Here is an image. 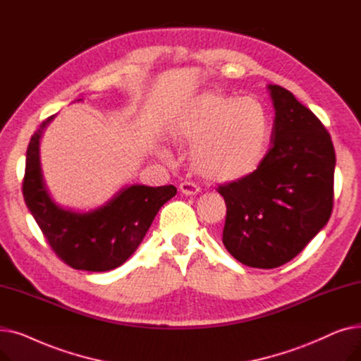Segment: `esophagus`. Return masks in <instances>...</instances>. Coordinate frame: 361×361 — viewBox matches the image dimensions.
Wrapping results in <instances>:
<instances>
[{
    "mask_svg": "<svg viewBox=\"0 0 361 361\" xmlns=\"http://www.w3.org/2000/svg\"><path fill=\"white\" fill-rule=\"evenodd\" d=\"M180 192L184 196H195L200 192V188L197 187V184H195L192 181H184L180 184Z\"/></svg>",
    "mask_w": 361,
    "mask_h": 361,
    "instance_id": "esophagus-1",
    "label": "esophagus"
}]
</instances>
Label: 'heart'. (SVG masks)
<instances>
[{"mask_svg":"<svg viewBox=\"0 0 361 361\" xmlns=\"http://www.w3.org/2000/svg\"><path fill=\"white\" fill-rule=\"evenodd\" d=\"M171 133L178 142L193 143L192 164L203 178L230 183L260 166L272 126L268 108L257 98L209 90L178 114Z\"/></svg>","mask_w":361,"mask_h":361,"instance_id":"1","label":"heart"}]
</instances>
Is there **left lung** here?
<instances>
[{"instance_id": "1", "label": "left lung", "mask_w": 361, "mask_h": 361, "mask_svg": "<svg viewBox=\"0 0 361 361\" xmlns=\"http://www.w3.org/2000/svg\"><path fill=\"white\" fill-rule=\"evenodd\" d=\"M271 149L253 174L218 192L226 203L222 243L238 262L272 269L294 259L328 224L335 150L329 133L294 94L268 85Z\"/></svg>"}]
</instances>
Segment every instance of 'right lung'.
<instances>
[{
	"label": "right lung",
	"instance_id": "right-lung-1",
	"mask_svg": "<svg viewBox=\"0 0 361 361\" xmlns=\"http://www.w3.org/2000/svg\"><path fill=\"white\" fill-rule=\"evenodd\" d=\"M54 117L41 124L27 146L23 180L27 209L68 267L89 272L116 269L137 250L161 206L176 196L177 188L126 185L102 206L85 212L59 204L47 187L39 155L44 130Z\"/></svg>",
	"mask_w": 361,
	"mask_h": 361
}]
</instances>
